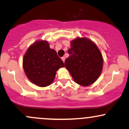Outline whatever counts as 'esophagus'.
Masks as SVG:
<instances>
[{"mask_svg":"<svg viewBox=\"0 0 129 129\" xmlns=\"http://www.w3.org/2000/svg\"><path fill=\"white\" fill-rule=\"evenodd\" d=\"M61 58H62V60H63V62H65V60H66V58H65V57H62Z\"/></svg>","mask_w":129,"mask_h":129,"instance_id":"34e87169","label":"esophagus"}]
</instances>
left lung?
Instances as JSON below:
<instances>
[{"label":"left lung","instance_id":"1","mask_svg":"<svg viewBox=\"0 0 129 129\" xmlns=\"http://www.w3.org/2000/svg\"><path fill=\"white\" fill-rule=\"evenodd\" d=\"M70 56L65 66L77 84L88 86L95 82L101 73L103 59L100 50L92 41L78 38L71 42Z\"/></svg>","mask_w":129,"mask_h":129}]
</instances>
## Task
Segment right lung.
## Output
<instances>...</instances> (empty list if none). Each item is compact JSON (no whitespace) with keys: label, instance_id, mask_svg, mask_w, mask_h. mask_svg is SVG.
I'll use <instances>...</instances> for the list:
<instances>
[{"label":"right lung","instance_id":"1","mask_svg":"<svg viewBox=\"0 0 129 129\" xmlns=\"http://www.w3.org/2000/svg\"><path fill=\"white\" fill-rule=\"evenodd\" d=\"M65 67L54 50L47 41L36 42L29 47L23 59V67L26 76L39 87H47L54 81L56 72Z\"/></svg>","mask_w":129,"mask_h":129}]
</instances>
